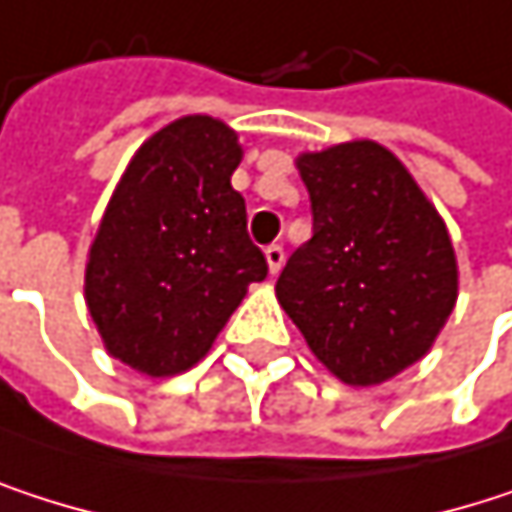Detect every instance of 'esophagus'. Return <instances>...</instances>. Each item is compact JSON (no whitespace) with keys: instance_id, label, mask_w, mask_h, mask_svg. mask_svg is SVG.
<instances>
[{"instance_id":"34e87169","label":"esophagus","mask_w":512,"mask_h":512,"mask_svg":"<svg viewBox=\"0 0 512 512\" xmlns=\"http://www.w3.org/2000/svg\"><path fill=\"white\" fill-rule=\"evenodd\" d=\"M265 259H268V271L277 274V271L283 268V262H286V250H283L280 244H268V247H265Z\"/></svg>"}]
</instances>
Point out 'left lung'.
<instances>
[{
	"label": "left lung",
	"instance_id": "1",
	"mask_svg": "<svg viewBox=\"0 0 512 512\" xmlns=\"http://www.w3.org/2000/svg\"><path fill=\"white\" fill-rule=\"evenodd\" d=\"M313 208L277 298L346 384H379L426 355L456 304L447 229L405 166L361 139L298 157Z\"/></svg>",
	"mask_w": 512,
	"mask_h": 512
}]
</instances>
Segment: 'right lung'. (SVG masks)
<instances>
[{
	"label": "right lung",
	"instance_id": "right-lung-1",
	"mask_svg": "<svg viewBox=\"0 0 512 512\" xmlns=\"http://www.w3.org/2000/svg\"><path fill=\"white\" fill-rule=\"evenodd\" d=\"M238 136L187 116L154 133L116 187L86 268L89 313L113 358L175 376L211 349L250 283L268 277L232 190Z\"/></svg>",
	"mask_w": 512,
	"mask_h": 512
}]
</instances>
